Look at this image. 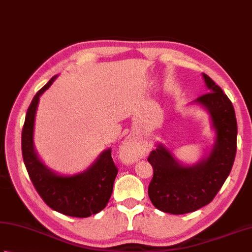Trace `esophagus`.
<instances>
[{"instance_id": "obj_1", "label": "esophagus", "mask_w": 252, "mask_h": 252, "mask_svg": "<svg viewBox=\"0 0 252 252\" xmlns=\"http://www.w3.org/2000/svg\"><path fill=\"white\" fill-rule=\"evenodd\" d=\"M122 157L127 161H135L144 154L142 147L133 139H127L121 146Z\"/></svg>"}]
</instances>
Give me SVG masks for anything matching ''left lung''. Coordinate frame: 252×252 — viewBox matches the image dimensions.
Segmentation results:
<instances>
[{"instance_id":"obj_1","label":"left lung","mask_w":252,"mask_h":252,"mask_svg":"<svg viewBox=\"0 0 252 252\" xmlns=\"http://www.w3.org/2000/svg\"><path fill=\"white\" fill-rule=\"evenodd\" d=\"M209 92L195 101L209 110L216 130V143L206 159L194 166H181L170 152L159 145L147 157L153 167L149 196L165 213L186 214L209 204L224 185L237 150V121L233 103L210 76L203 74Z\"/></svg>"}]
</instances>
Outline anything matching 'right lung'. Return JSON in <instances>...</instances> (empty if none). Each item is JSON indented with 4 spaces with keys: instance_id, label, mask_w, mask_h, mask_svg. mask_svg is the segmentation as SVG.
<instances>
[{
    "instance_id": "right-lung-1",
    "label": "right lung",
    "mask_w": 252,
    "mask_h": 252,
    "mask_svg": "<svg viewBox=\"0 0 252 252\" xmlns=\"http://www.w3.org/2000/svg\"><path fill=\"white\" fill-rule=\"evenodd\" d=\"M56 77L38 91L28 107L22 131L23 159L29 178L44 203L64 215L88 218L105 209L112 193L118 168L110 149L103 152L90 169L71 177L56 175L39 160L32 144L34 115L39 97Z\"/></svg>"
}]
</instances>
